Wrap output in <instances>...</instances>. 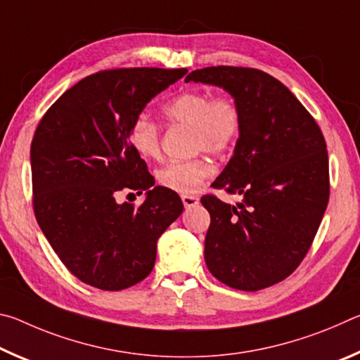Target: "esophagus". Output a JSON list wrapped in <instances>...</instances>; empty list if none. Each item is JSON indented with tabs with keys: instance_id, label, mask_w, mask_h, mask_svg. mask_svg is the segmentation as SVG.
Wrapping results in <instances>:
<instances>
[{
	"instance_id": "obj_1",
	"label": "esophagus",
	"mask_w": 360,
	"mask_h": 360,
	"mask_svg": "<svg viewBox=\"0 0 360 360\" xmlns=\"http://www.w3.org/2000/svg\"><path fill=\"white\" fill-rule=\"evenodd\" d=\"M182 203H184L186 208H192V206H197L200 203V200L193 195H182Z\"/></svg>"
}]
</instances>
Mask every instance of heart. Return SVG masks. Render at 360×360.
<instances>
[{
    "label": "heart",
    "mask_w": 360,
    "mask_h": 360,
    "mask_svg": "<svg viewBox=\"0 0 360 360\" xmlns=\"http://www.w3.org/2000/svg\"><path fill=\"white\" fill-rule=\"evenodd\" d=\"M163 115L172 124L192 127L195 150L224 155L235 148L243 130L240 103L227 92L211 95L205 90H186L163 106ZM130 141L144 158L160 155V125L148 115L131 122ZM214 174V167L203 157L169 162L157 172L158 184L182 195H191Z\"/></svg>",
    "instance_id": "heart-1"
}]
</instances>
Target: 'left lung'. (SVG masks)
I'll use <instances>...</instances> for the list:
<instances>
[{
  "mask_svg": "<svg viewBox=\"0 0 360 360\" xmlns=\"http://www.w3.org/2000/svg\"><path fill=\"white\" fill-rule=\"evenodd\" d=\"M214 84L240 103L243 130L235 154L212 187L240 195L229 205L202 197L211 216L205 262L229 288L255 292L302 264L330 195L328 155L318 122L294 94L246 66L195 70L186 82Z\"/></svg>",
  "mask_w": 360,
  "mask_h": 360,
  "instance_id": "obj_1",
  "label": "left lung"
}]
</instances>
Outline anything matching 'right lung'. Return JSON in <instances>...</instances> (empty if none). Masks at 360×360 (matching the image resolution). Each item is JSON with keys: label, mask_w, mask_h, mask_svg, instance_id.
Here are the masks:
<instances>
[{"label": "right lung", "mask_w": 360, "mask_h": 360, "mask_svg": "<svg viewBox=\"0 0 360 360\" xmlns=\"http://www.w3.org/2000/svg\"><path fill=\"white\" fill-rule=\"evenodd\" d=\"M186 68L94 72L60 96L36 127L33 211L63 265L82 283L122 290L149 275L157 240L184 210L178 193L154 186L133 149L130 127ZM125 190L148 191L143 205H119Z\"/></svg>", "instance_id": "right-lung-1"}]
</instances>
